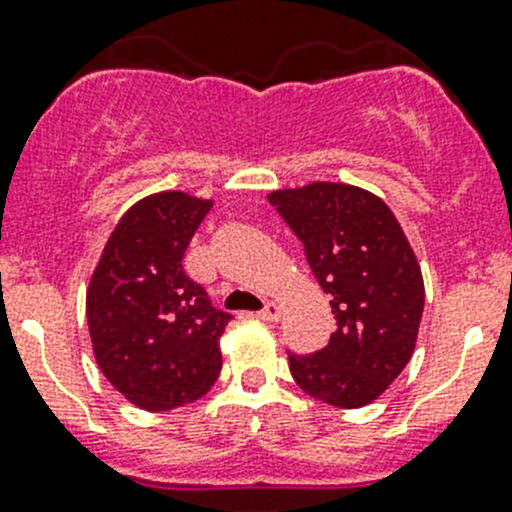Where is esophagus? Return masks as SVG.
<instances>
[{"instance_id":"obj_1","label":"esophagus","mask_w":512,"mask_h":512,"mask_svg":"<svg viewBox=\"0 0 512 512\" xmlns=\"http://www.w3.org/2000/svg\"><path fill=\"white\" fill-rule=\"evenodd\" d=\"M257 317H260L262 322H277V319L282 317V307L277 302H267L265 307L257 312Z\"/></svg>"}]
</instances>
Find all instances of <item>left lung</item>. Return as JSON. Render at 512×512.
<instances>
[{"mask_svg": "<svg viewBox=\"0 0 512 512\" xmlns=\"http://www.w3.org/2000/svg\"><path fill=\"white\" fill-rule=\"evenodd\" d=\"M270 203L304 245L337 332L319 352L289 354L299 389L339 409H359L389 389L414 354L423 277L389 205L344 183L275 190Z\"/></svg>", "mask_w": 512, "mask_h": 512, "instance_id": "left-lung-1", "label": "left lung"}]
</instances>
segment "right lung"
<instances>
[{
	"label": "right lung",
	"instance_id": "obj_1",
	"mask_svg": "<svg viewBox=\"0 0 512 512\" xmlns=\"http://www.w3.org/2000/svg\"><path fill=\"white\" fill-rule=\"evenodd\" d=\"M210 208L213 200L178 190L138 200L108 237L86 292L98 369L146 411L198 401L223 366L220 337L232 314L183 270Z\"/></svg>",
	"mask_w": 512,
	"mask_h": 512
}]
</instances>
